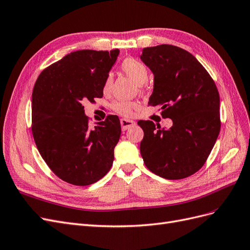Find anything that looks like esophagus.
<instances>
[{
  "mask_svg": "<svg viewBox=\"0 0 250 250\" xmlns=\"http://www.w3.org/2000/svg\"><path fill=\"white\" fill-rule=\"evenodd\" d=\"M120 125H122L123 131H126L128 127H131L135 125V122H133V120H130V119L123 118L122 120H120Z\"/></svg>",
  "mask_w": 250,
  "mask_h": 250,
  "instance_id": "34e87169",
  "label": "esophagus"
}]
</instances>
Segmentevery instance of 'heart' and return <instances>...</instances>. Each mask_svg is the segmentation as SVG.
<instances>
[{"label":"heart","instance_id":"b5f03b06","mask_svg":"<svg viewBox=\"0 0 250 250\" xmlns=\"http://www.w3.org/2000/svg\"><path fill=\"white\" fill-rule=\"evenodd\" d=\"M124 72L130 77L137 85H144L148 80V70L147 67L144 64L134 58H126L122 62L120 65ZM112 83V78L110 76L107 77L106 81L104 84V89L108 90ZM136 106L135 103L132 102H117L114 104V110L117 113L122 115H130L132 109Z\"/></svg>","mask_w":250,"mask_h":250}]
</instances>
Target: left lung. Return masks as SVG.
<instances>
[{
	"instance_id": "1",
	"label": "left lung",
	"mask_w": 250,
	"mask_h": 250,
	"mask_svg": "<svg viewBox=\"0 0 250 250\" xmlns=\"http://www.w3.org/2000/svg\"><path fill=\"white\" fill-rule=\"evenodd\" d=\"M140 59L154 74L149 106H161L172 126L139 120L143 162L167 180L185 179L204 166L220 132V99L211 76L179 46L144 47Z\"/></svg>"
}]
</instances>
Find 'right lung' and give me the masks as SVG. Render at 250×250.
Here are the masks:
<instances>
[{
    "mask_svg": "<svg viewBox=\"0 0 250 250\" xmlns=\"http://www.w3.org/2000/svg\"><path fill=\"white\" fill-rule=\"evenodd\" d=\"M119 50L72 52L42 71L32 93V133L51 170L64 182L88 186L107 174L122 134L108 115L93 128L83 103L103 98Z\"/></svg>",
    "mask_w": 250,
    "mask_h": 250,
    "instance_id": "1",
    "label": "right lung"
}]
</instances>
